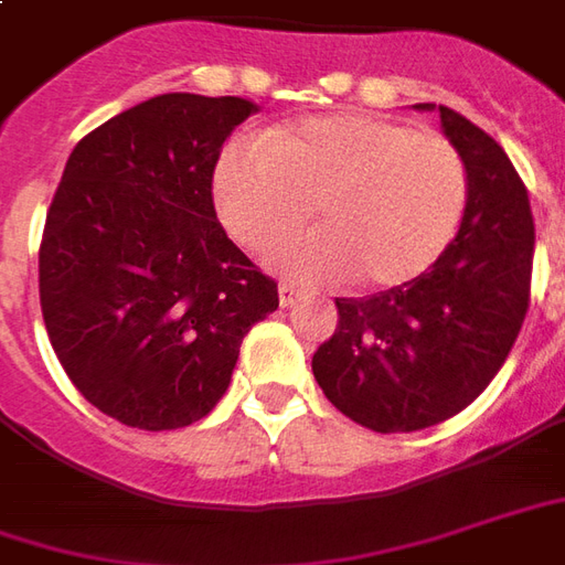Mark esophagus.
Returning <instances> with one entry per match:
<instances>
[{"instance_id": "34e87169", "label": "esophagus", "mask_w": 565, "mask_h": 565, "mask_svg": "<svg viewBox=\"0 0 565 565\" xmlns=\"http://www.w3.org/2000/svg\"><path fill=\"white\" fill-rule=\"evenodd\" d=\"M306 296V290L299 287V284H290V281H281L278 284V299H281V306L284 309H294L296 302Z\"/></svg>"}]
</instances>
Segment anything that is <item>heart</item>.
I'll return each mask as SVG.
<instances>
[{
	"label": "heart",
	"instance_id": "1",
	"mask_svg": "<svg viewBox=\"0 0 565 565\" xmlns=\"http://www.w3.org/2000/svg\"><path fill=\"white\" fill-rule=\"evenodd\" d=\"M214 207L250 250L287 244L278 263L302 278L397 287L431 269L468 204V171L456 146L404 121L330 113L232 140L214 164Z\"/></svg>",
	"mask_w": 565,
	"mask_h": 565
}]
</instances>
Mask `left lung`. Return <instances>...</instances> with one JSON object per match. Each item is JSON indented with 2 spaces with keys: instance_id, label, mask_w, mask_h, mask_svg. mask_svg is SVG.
Instances as JSON below:
<instances>
[{
  "instance_id": "1",
  "label": "left lung",
  "mask_w": 565,
  "mask_h": 565,
  "mask_svg": "<svg viewBox=\"0 0 565 565\" xmlns=\"http://www.w3.org/2000/svg\"><path fill=\"white\" fill-rule=\"evenodd\" d=\"M437 113L468 171L459 235L419 278L339 296L337 330L311 358L327 401L379 434L431 428L477 401L530 311L535 226L526 186L487 131L447 106Z\"/></svg>"
}]
</instances>
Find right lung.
<instances>
[{"mask_svg": "<svg viewBox=\"0 0 565 565\" xmlns=\"http://www.w3.org/2000/svg\"><path fill=\"white\" fill-rule=\"evenodd\" d=\"M242 97L161 94L85 134L39 244L51 349L82 397L128 428L171 431L226 394L278 284L220 226L214 164L254 113Z\"/></svg>", "mask_w": 565, "mask_h": 565, "instance_id": "right-lung-1", "label": "right lung"}]
</instances>
